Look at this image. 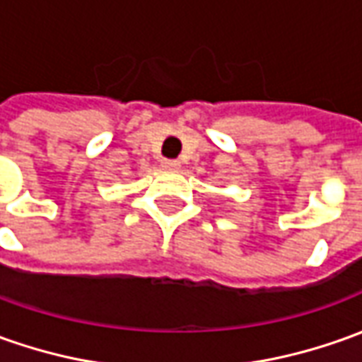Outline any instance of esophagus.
Here are the masks:
<instances>
[{
  "label": "esophagus",
  "mask_w": 362,
  "mask_h": 362,
  "mask_svg": "<svg viewBox=\"0 0 362 362\" xmlns=\"http://www.w3.org/2000/svg\"><path fill=\"white\" fill-rule=\"evenodd\" d=\"M178 166H180L178 160H162V168H166V170H176Z\"/></svg>",
  "instance_id": "34e87169"
}]
</instances>
